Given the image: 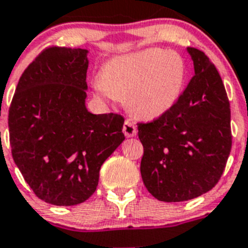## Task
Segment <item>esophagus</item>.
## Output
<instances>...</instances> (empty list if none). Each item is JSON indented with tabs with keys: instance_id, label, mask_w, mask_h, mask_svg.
Here are the masks:
<instances>
[{
	"instance_id": "esophagus-1",
	"label": "esophagus",
	"mask_w": 248,
	"mask_h": 248,
	"mask_svg": "<svg viewBox=\"0 0 248 248\" xmlns=\"http://www.w3.org/2000/svg\"><path fill=\"white\" fill-rule=\"evenodd\" d=\"M122 131H124L126 137H133V136L137 135V127H136V124H133V122L129 121V120H126V121H124Z\"/></svg>"
}]
</instances>
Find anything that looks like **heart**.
I'll use <instances>...</instances> for the list:
<instances>
[{
  "label": "heart",
  "instance_id": "obj_1",
  "mask_svg": "<svg viewBox=\"0 0 248 248\" xmlns=\"http://www.w3.org/2000/svg\"><path fill=\"white\" fill-rule=\"evenodd\" d=\"M185 64L179 54L160 49L111 60L104 68L95 90L105 97H127L129 111L138 117L157 119L179 99Z\"/></svg>",
  "mask_w": 248,
  "mask_h": 248
}]
</instances>
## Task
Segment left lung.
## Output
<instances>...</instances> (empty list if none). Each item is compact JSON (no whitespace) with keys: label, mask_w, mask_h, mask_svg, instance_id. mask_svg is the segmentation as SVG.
<instances>
[{"label":"left lung","mask_w":248,"mask_h":248,"mask_svg":"<svg viewBox=\"0 0 248 248\" xmlns=\"http://www.w3.org/2000/svg\"><path fill=\"white\" fill-rule=\"evenodd\" d=\"M195 75L173 108L137 122L143 146L140 175L160 202L202 195L217 184L232 146L231 111L224 82L206 54L189 46Z\"/></svg>","instance_id":"obj_1"}]
</instances>
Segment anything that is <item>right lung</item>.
Listing matches in <instances>:
<instances>
[{
  "label": "right lung",
  "instance_id": "obj_1",
  "mask_svg": "<svg viewBox=\"0 0 248 248\" xmlns=\"http://www.w3.org/2000/svg\"><path fill=\"white\" fill-rule=\"evenodd\" d=\"M88 50L49 46L23 71L8 110L11 152L33 193L70 206L88 200L122 140L119 113L85 108Z\"/></svg>",
  "mask_w": 248,
  "mask_h": 248
}]
</instances>
